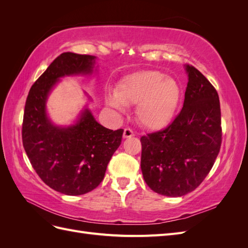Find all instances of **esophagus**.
<instances>
[{
    "label": "esophagus",
    "instance_id": "esophagus-1",
    "mask_svg": "<svg viewBox=\"0 0 248 248\" xmlns=\"http://www.w3.org/2000/svg\"><path fill=\"white\" fill-rule=\"evenodd\" d=\"M134 136V132L132 129L130 128H125L124 129V133H123V137L125 139H128V138H132Z\"/></svg>",
    "mask_w": 248,
    "mask_h": 248
}]
</instances>
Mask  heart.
Returning <instances> with one entry per match:
<instances>
[{
    "mask_svg": "<svg viewBox=\"0 0 248 248\" xmlns=\"http://www.w3.org/2000/svg\"><path fill=\"white\" fill-rule=\"evenodd\" d=\"M181 99L177 80L156 70L134 72L119 81L111 107L122 109V104H137V119L148 129H159L174 117Z\"/></svg>",
    "mask_w": 248,
    "mask_h": 248,
    "instance_id": "heart-1",
    "label": "heart"
}]
</instances>
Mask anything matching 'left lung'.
Wrapping results in <instances>:
<instances>
[{
  "mask_svg": "<svg viewBox=\"0 0 248 248\" xmlns=\"http://www.w3.org/2000/svg\"><path fill=\"white\" fill-rule=\"evenodd\" d=\"M182 110L166 128L140 138L147 185L167 197L193 191L211 170L221 146V112L215 88L191 65Z\"/></svg>",
  "mask_w": 248,
  "mask_h": 248,
  "instance_id": "left-lung-1",
  "label": "left lung"
}]
</instances>
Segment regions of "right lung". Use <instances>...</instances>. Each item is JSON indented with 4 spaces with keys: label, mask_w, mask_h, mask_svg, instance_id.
<instances>
[{
    "label": "right lung",
    "mask_w": 248,
    "mask_h": 248,
    "mask_svg": "<svg viewBox=\"0 0 248 248\" xmlns=\"http://www.w3.org/2000/svg\"><path fill=\"white\" fill-rule=\"evenodd\" d=\"M94 64V56L63 52L34 82L25 106L21 136L29 160L44 183L67 196L95 189L122 140L123 129L106 128L88 108L69 127L54 125L46 115L47 96L59 78L92 73Z\"/></svg>",
    "instance_id": "1"
}]
</instances>
